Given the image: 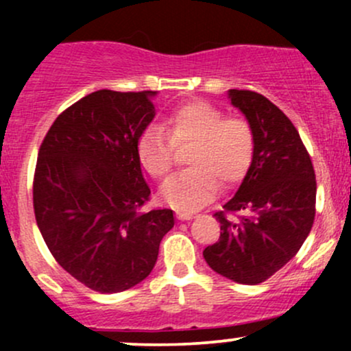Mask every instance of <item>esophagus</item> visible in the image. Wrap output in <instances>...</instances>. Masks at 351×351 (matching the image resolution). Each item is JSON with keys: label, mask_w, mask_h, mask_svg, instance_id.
Listing matches in <instances>:
<instances>
[{"label": "esophagus", "mask_w": 351, "mask_h": 351, "mask_svg": "<svg viewBox=\"0 0 351 351\" xmlns=\"http://www.w3.org/2000/svg\"><path fill=\"white\" fill-rule=\"evenodd\" d=\"M176 217H178L180 221H189V219H193V217H195V215H193V213L178 211V213H176Z\"/></svg>", "instance_id": "1"}]
</instances>
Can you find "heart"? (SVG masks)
Segmentation results:
<instances>
[{
  "instance_id": "b5f03b06",
  "label": "heart",
  "mask_w": 351,
  "mask_h": 351,
  "mask_svg": "<svg viewBox=\"0 0 351 351\" xmlns=\"http://www.w3.org/2000/svg\"><path fill=\"white\" fill-rule=\"evenodd\" d=\"M163 130L150 125L136 140V156L155 180L163 181L175 163V148L189 147L188 170L168 181L162 199L180 211H193L216 196L219 184L234 186L244 178L254 155V132L247 120L224 117L204 100L181 104L165 117Z\"/></svg>"
}]
</instances>
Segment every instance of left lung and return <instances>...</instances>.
I'll list each match as a JSON object with an SVG mask.
<instances>
[{"instance_id":"8db88e82","label":"left lung","mask_w":351,"mask_h":351,"mask_svg":"<svg viewBox=\"0 0 351 351\" xmlns=\"http://www.w3.org/2000/svg\"><path fill=\"white\" fill-rule=\"evenodd\" d=\"M254 132V155L236 195L215 217L221 224L216 244L203 251L213 271L232 282L256 285L295 256L315 217L317 183L299 132L264 95L228 90ZM226 212H241L229 220Z\"/></svg>"}]
</instances>
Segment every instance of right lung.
Listing matches in <instances>:
<instances>
[{
  "label": "right lung",
  "mask_w": 351,
  "mask_h": 351,
  "mask_svg": "<svg viewBox=\"0 0 351 351\" xmlns=\"http://www.w3.org/2000/svg\"><path fill=\"white\" fill-rule=\"evenodd\" d=\"M156 92H92L64 110L39 148L34 215L60 267L92 291H127L150 276L171 209L143 211L150 188L136 140Z\"/></svg>",
  "instance_id": "add662e5"
}]
</instances>
